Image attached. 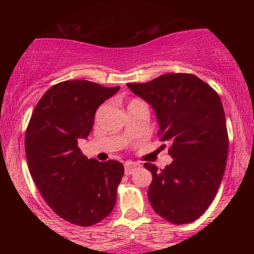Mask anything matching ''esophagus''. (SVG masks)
<instances>
[{
    "instance_id": "1",
    "label": "esophagus",
    "mask_w": 254,
    "mask_h": 254,
    "mask_svg": "<svg viewBox=\"0 0 254 254\" xmlns=\"http://www.w3.org/2000/svg\"><path fill=\"white\" fill-rule=\"evenodd\" d=\"M138 167H139V165L135 164V162H131V161L125 162V165H124L125 174H127V176H129V174H132Z\"/></svg>"
}]
</instances>
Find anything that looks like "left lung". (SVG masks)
<instances>
[{
  "label": "left lung",
  "instance_id": "8db88e82",
  "mask_svg": "<svg viewBox=\"0 0 254 254\" xmlns=\"http://www.w3.org/2000/svg\"><path fill=\"white\" fill-rule=\"evenodd\" d=\"M127 87L155 111L159 136L173 159L164 170L144 164L153 176L151 206L171 223L193 222L216 196L226 170L229 142L221 99L192 74H165Z\"/></svg>",
  "mask_w": 254,
  "mask_h": 254
}]
</instances>
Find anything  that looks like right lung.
I'll return each instance as SVG.
<instances>
[{
	"label": "right lung",
	"mask_w": 254,
	"mask_h": 254,
	"mask_svg": "<svg viewBox=\"0 0 254 254\" xmlns=\"http://www.w3.org/2000/svg\"><path fill=\"white\" fill-rule=\"evenodd\" d=\"M118 90L86 80L55 84L37 104L26 130L32 179L46 204L72 224L100 222L117 200L124 166L87 159L77 141L88 137L98 107Z\"/></svg>",
	"instance_id": "obj_1"
}]
</instances>
